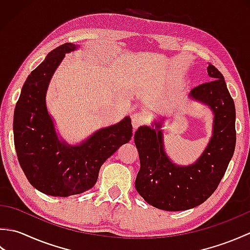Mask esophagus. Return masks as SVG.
<instances>
[{"mask_svg":"<svg viewBox=\"0 0 250 250\" xmlns=\"http://www.w3.org/2000/svg\"><path fill=\"white\" fill-rule=\"evenodd\" d=\"M132 120V125H133V129L136 130L140 125H142L145 122V115L143 111H136L133 115L131 116Z\"/></svg>","mask_w":250,"mask_h":250,"instance_id":"obj_1","label":"esophagus"}]
</instances>
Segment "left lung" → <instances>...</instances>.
I'll list each match as a JSON object with an SVG mask.
<instances>
[{
  "mask_svg": "<svg viewBox=\"0 0 250 250\" xmlns=\"http://www.w3.org/2000/svg\"><path fill=\"white\" fill-rule=\"evenodd\" d=\"M207 73L213 81L193 88L189 97L213 110V135L193 164L178 166L167 157L161 122H155V128L140 126L134 134L141 162L135 188L148 204L159 209L186 210L203 203L218 187L234 153V101L222 74L211 64Z\"/></svg>",
  "mask_w": 250,
  "mask_h": 250,
  "instance_id": "left-lung-1",
  "label": "left lung"
}]
</instances>
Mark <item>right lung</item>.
I'll list each match as a JSON object with an SVG mask.
<instances>
[{"instance_id":"obj_1","label":"right lung","mask_w":250,"mask_h":250,"mask_svg":"<svg viewBox=\"0 0 250 250\" xmlns=\"http://www.w3.org/2000/svg\"><path fill=\"white\" fill-rule=\"evenodd\" d=\"M77 48L65 43L47 55L26 78L14 113V142L20 167L34 188L52 196L91 189L102 164L132 137L131 119L125 117L76 146L58 139L47 110L46 92L65 54Z\"/></svg>"}]
</instances>
